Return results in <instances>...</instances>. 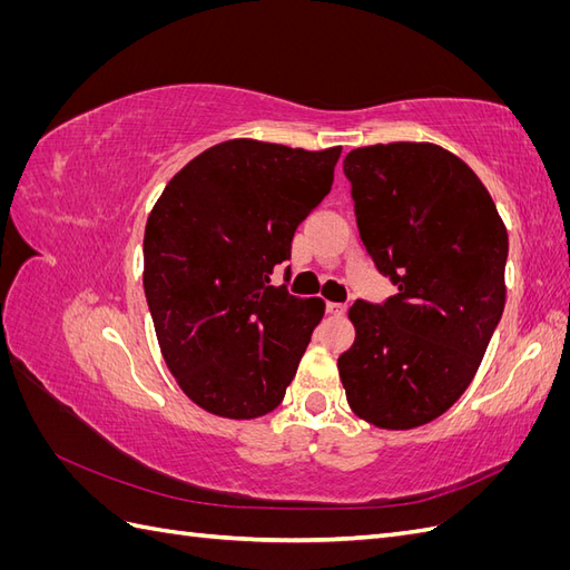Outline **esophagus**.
Returning a JSON list of instances; mask_svg holds the SVG:
<instances>
[{"instance_id": "34e87169", "label": "esophagus", "mask_w": 570, "mask_h": 570, "mask_svg": "<svg viewBox=\"0 0 570 570\" xmlns=\"http://www.w3.org/2000/svg\"><path fill=\"white\" fill-rule=\"evenodd\" d=\"M347 312V304H337V302H325V314L331 316H342Z\"/></svg>"}]
</instances>
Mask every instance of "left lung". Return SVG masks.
Instances as JSON below:
<instances>
[{
	"label": "left lung",
	"mask_w": 570,
	"mask_h": 570,
	"mask_svg": "<svg viewBox=\"0 0 570 570\" xmlns=\"http://www.w3.org/2000/svg\"><path fill=\"white\" fill-rule=\"evenodd\" d=\"M342 168L361 243L396 295L352 304L340 377L358 419L409 430L473 381L504 312L507 228L485 185L438 145L361 147Z\"/></svg>",
	"instance_id": "left-lung-1"
}]
</instances>
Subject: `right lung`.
<instances>
[{"instance_id":"obj_1","label":"right lung","mask_w":570,"mask_h":570,"mask_svg":"<svg viewBox=\"0 0 570 570\" xmlns=\"http://www.w3.org/2000/svg\"><path fill=\"white\" fill-rule=\"evenodd\" d=\"M340 147L230 140L166 185L145 228V297L166 366L197 406L256 419L283 402L323 318L273 287L299 223L333 187Z\"/></svg>"}]
</instances>
